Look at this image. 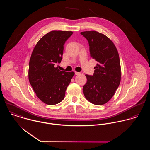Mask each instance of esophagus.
<instances>
[{
    "label": "esophagus",
    "mask_w": 150,
    "mask_h": 150,
    "mask_svg": "<svg viewBox=\"0 0 150 150\" xmlns=\"http://www.w3.org/2000/svg\"><path fill=\"white\" fill-rule=\"evenodd\" d=\"M74 73H75V75H79L81 73H79V72H77V71H74Z\"/></svg>",
    "instance_id": "1"
}]
</instances>
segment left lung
<instances>
[{"instance_id":"left-lung-1","label":"left lung","mask_w":150,"mask_h":150,"mask_svg":"<svg viewBox=\"0 0 150 150\" xmlns=\"http://www.w3.org/2000/svg\"><path fill=\"white\" fill-rule=\"evenodd\" d=\"M88 40L90 56L98 64L93 76L86 74L83 86L86 99L95 105L108 102L115 93L121 81V66L118 51L112 41L96 31L80 33Z\"/></svg>"}]
</instances>
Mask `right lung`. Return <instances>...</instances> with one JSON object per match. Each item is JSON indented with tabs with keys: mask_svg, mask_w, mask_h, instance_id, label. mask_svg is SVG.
<instances>
[{
	"mask_svg": "<svg viewBox=\"0 0 150 150\" xmlns=\"http://www.w3.org/2000/svg\"><path fill=\"white\" fill-rule=\"evenodd\" d=\"M71 31L53 30L39 40L29 64V80L37 96L44 103L54 105L64 99L66 89L74 73L60 71L64 45Z\"/></svg>",
	"mask_w": 150,
	"mask_h": 150,
	"instance_id": "add662e5",
	"label": "right lung"
}]
</instances>
